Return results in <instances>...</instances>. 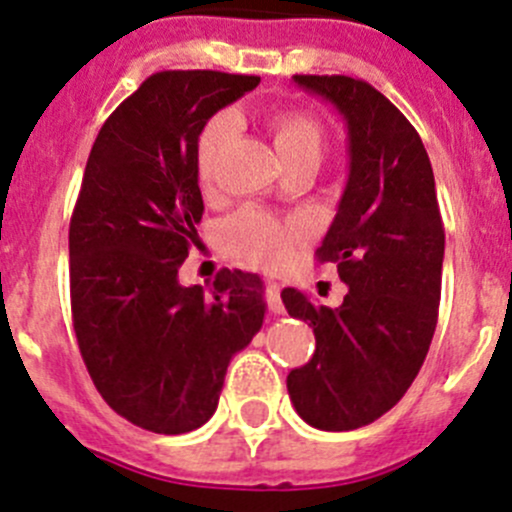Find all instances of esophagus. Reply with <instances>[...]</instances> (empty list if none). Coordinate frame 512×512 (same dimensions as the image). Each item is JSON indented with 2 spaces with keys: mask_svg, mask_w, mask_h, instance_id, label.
<instances>
[{
  "mask_svg": "<svg viewBox=\"0 0 512 512\" xmlns=\"http://www.w3.org/2000/svg\"><path fill=\"white\" fill-rule=\"evenodd\" d=\"M263 296H266V303L268 308H271V313H283L286 308H283V301H281V286L273 281L266 283V291H263Z\"/></svg>",
  "mask_w": 512,
  "mask_h": 512,
  "instance_id": "1",
  "label": "esophagus"
}]
</instances>
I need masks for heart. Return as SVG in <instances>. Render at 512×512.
<instances>
[{
  "label": "heart",
  "instance_id": "1",
  "mask_svg": "<svg viewBox=\"0 0 512 512\" xmlns=\"http://www.w3.org/2000/svg\"><path fill=\"white\" fill-rule=\"evenodd\" d=\"M234 131V116L224 111V114L211 116L196 139V174L206 191L214 189V166ZM268 131L283 164H291L296 159H321L326 134H323L321 121L308 111H278L268 121ZM303 239H306V229L298 221H278L261 209L239 211L221 226L224 249L266 271H278L291 263Z\"/></svg>",
  "mask_w": 512,
  "mask_h": 512
}]
</instances>
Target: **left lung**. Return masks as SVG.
Wrapping results in <instances>:
<instances>
[{
  "label": "left lung",
  "mask_w": 512,
  "mask_h": 512,
  "mask_svg": "<svg viewBox=\"0 0 512 512\" xmlns=\"http://www.w3.org/2000/svg\"><path fill=\"white\" fill-rule=\"evenodd\" d=\"M338 109L348 131V181L316 251L348 286L338 308L283 288L288 316L313 328L311 361L286 378L313 428L353 430L391 411L421 371L438 323L445 231L435 179L411 121L363 79L296 74Z\"/></svg>",
  "instance_id": "1"
}]
</instances>
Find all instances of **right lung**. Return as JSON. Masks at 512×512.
Instances as JSON below:
<instances>
[{"instance_id": "right-lung-1", "label": "right lung", "mask_w": 512, "mask_h": 512, "mask_svg": "<svg viewBox=\"0 0 512 512\" xmlns=\"http://www.w3.org/2000/svg\"><path fill=\"white\" fill-rule=\"evenodd\" d=\"M261 82L224 72L151 74L99 129L69 224V288L79 351L111 411L151 433L204 426L231 358L266 313L256 273L221 268L181 286L204 199L196 139Z\"/></svg>"}]
</instances>
